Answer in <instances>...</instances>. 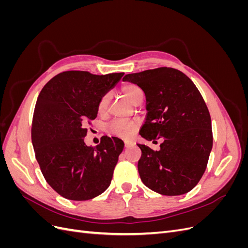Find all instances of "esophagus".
<instances>
[{
	"mask_svg": "<svg viewBox=\"0 0 248 248\" xmlns=\"http://www.w3.org/2000/svg\"><path fill=\"white\" fill-rule=\"evenodd\" d=\"M124 146H125V148H129L132 146V142L131 141H124Z\"/></svg>",
	"mask_w": 248,
	"mask_h": 248,
	"instance_id": "1",
	"label": "esophagus"
}]
</instances>
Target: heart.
<instances>
[{
	"label": "heart",
	"mask_w": 248,
	"mask_h": 248,
	"mask_svg": "<svg viewBox=\"0 0 248 248\" xmlns=\"http://www.w3.org/2000/svg\"><path fill=\"white\" fill-rule=\"evenodd\" d=\"M121 92L124 94L127 99L129 100L132 104L140 103L142 100V94L141 89L137 84H126L121 88ZM110 100V96L108 93L103 94L101 98L98 101V111L100 114L107 112L108 108V104ZM140 123L136 120H116V121L111 122L108 126V132L110 136H115L123 139H129L139 129Z\"/></svg>",
	"instance_id": "obj_1"
}]
</instances>
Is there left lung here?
I'll return each instance as SVG.
<instances>
[{"label":"left lung","instance_id":"1","mask_svg":"<svg viewBox=\"0 0 248 248\" xmlns=\"http://www.w3.org/2000/svg\"><path fill=\"white\" fill-rule=\"evenodd\" d=\"M146 95V121L140 130L147 140L163 138L159 151L138 145L140 177L163 196L190 191L207 168L213 145L211 117L192 80L170 67L126 74Z\"/></svg>","mask_w":248,"mask_h":248}]
</instances>
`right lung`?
I'll return each mask as SVG.
<instances>
[{"mask_svg": "<svg viewBox=\"0 0 248 248\" xmlns=\"http://www.w3.org/2000/svg\"><path fill=\"white\" fill-rule=\"evenodd\" d=\"M124 76H96L69 70L57 74L37 98L32 122L36 159L49 186L71 201H88L108 189L124 142L102 137L88 147V124L97 117L98 101Z\"/></svg>", "mask_w": 248, "mask_h": 248, "instance_id": "add662e5", "label": "right lung"}]
</instances>
